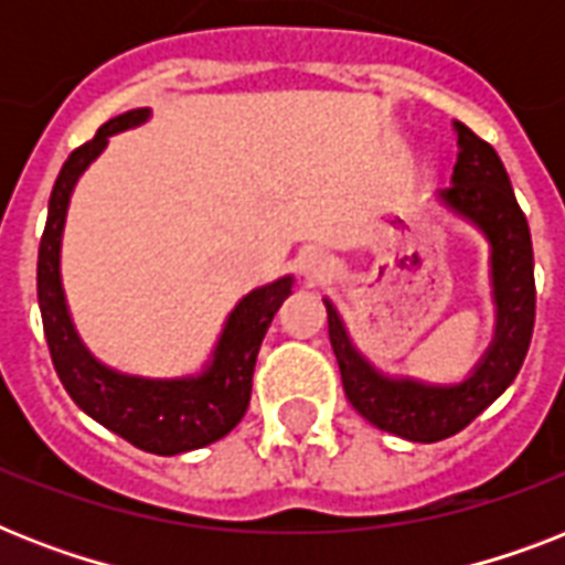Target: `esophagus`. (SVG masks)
I'll return each mask as SVG.
<instances>
[{"label": "esophagus", "mask_w": 565, "mask_h": 565, "mask_svg": "<svg viewBox=\"0 0 565 565\" xmlns=\"http://www.w3.org/2000/svg\"><path fill=\"white\" fill-rule=\"evenodd\" d=\"M296 269H299L301 278L310 284L331 281L337 273L334 260H331L322 248H305L299 255V260H296Z\"/></svg>", "instance_id": "esophagus-1"}]
</instances>
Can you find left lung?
<instances>
[{
    "mask_svg": "<svg viewBox=\"0 0 565 565\" xmlns=\"http://www.w3.org/2000/svg\"><path fill=\"white\" fill-rule=\"evenodd\" d=\"M455 131L457 163L451 188L439 193V204L475 225L490 243V287L495 305V331L475 370L455 384L386 375L354 345L331 299H322L345 398L375 428L411 443L455 437L475 416H481L513 384L534 334V246L525 213L495 149L463 122H455Z\"/></svg>",
    "mask_w": 565,
    "mask_h": 565,
    "instance_id": "8db88e82",
    "label": "left lung"
}]
</instances>
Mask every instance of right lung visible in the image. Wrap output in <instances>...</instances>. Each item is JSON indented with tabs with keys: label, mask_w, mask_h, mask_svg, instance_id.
Segmentation results:
<instances>
[{
	"label": "right lung",
	"mask_w": 565,
	"mask_h": 565,
	"mask_svg": "<svg viewBox=\"0 0 565 565\" xmlns=\"http://www.w3.org/2000/svg\"><path fill=\"white\" fill-rule=\"evenodd\" d=\"M149 108H135L108 119L93 140L78 146L61 167L49 195L46 231L38 255V301L49 354L61 384L90 419L128 439L149 455H184L222 439L246 416L252 375L266 328L292 292V275L255 287L234 305L222 334L202 372L181 377H143L110 370L82 343L66 308L61 284V243H64L70 199L114 135L143 126Z\"/></svg>",
	"instance_id": "add662e5"
}]
</instances>
